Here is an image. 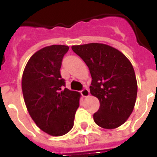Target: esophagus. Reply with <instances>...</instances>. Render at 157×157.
<instances>
[{"label": "esophagus", "instance_id": "obj_1", "mask_svg": "<svg viewBox=\"0 0 157 157\" xmlns=\"http://www.w3.org/2000/svg\"><path fill=\"white\" fill-rule=\"evenodd\" d=\"M81 94L82 97H84V98H86V97H89V96H90V91H89L88 89L84 88L81 91Z\"/></svg>", "mask_w": 157, "mask_h": 157}]
</instances>
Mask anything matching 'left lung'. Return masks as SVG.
Here are the masks:
<instances>
[{"mask_svg":"<svg viewBox=\"0 0 157 157\" xmlns=\"http://www.w3.org/2000/svg\"><path fill=\"white\" fill-rule=\"evenodd\" d=\"M71 48L88 66L92 77L90 94L100 101L94 122L105 129L123 125L134 110L138 93L130 60L118 49L101 43L73 45Z\"/></svg>","mask_w":157,"mask_h":157,"instance_id":"1","label":"left lung"}]
</instances>
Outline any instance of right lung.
<instances>
[{
    "mask_svg": "<svg viewBox=\"0 0 157 157\" xmlns=\"http://www.w3.org/2000/svg\"><path fill=\"white\" fill-rule=\"evenodd\" d=\"M69 47L52 45L30 58L22 77V91L27 111L36 125L51 136H62L74 126L81 94L65 88L60 75Z\"/></svg>",
    "mask_w": 157,
    "mask_h": 157,
    "instance_id": "1",
    "label": "right lung"
}]
</instances>
